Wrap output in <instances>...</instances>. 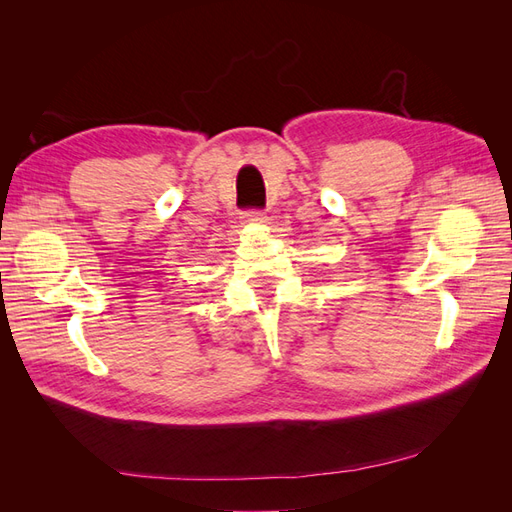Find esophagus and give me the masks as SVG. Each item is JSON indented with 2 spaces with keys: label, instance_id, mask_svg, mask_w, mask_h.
<instances>
[{
  "label": "esophagus",
  "instance_id": "1",
  "mask_svg": "<svg viewBox=\"0 0 512 512\" xmlns=\"http://www.w3.org/2000/svg\"><path fill=\"white\" fill-rule=\"evenodd\" d=\"M243 222H247V224H262V222H267V215L262 213L260 209H247V211H243Z\"/></svg>",
  "mask_w": 512,
  "mask_h": 512
}]
</instances>
